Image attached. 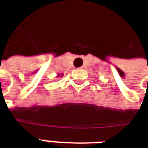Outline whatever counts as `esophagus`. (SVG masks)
Here are the masks:
<instances>
[{
	"label": "esophagus",
	"instance_id": "34e87169",
	"mask_svg": "<svg viewBox=\"0 0 148 148\" xmlns=\"http://www.w3.org/2000/svg\"><path fill=\"white\" fill-rule=\"evenodd\" d=\"M81 69H83V68H84V66H81Z\"/></svg>",
	"mask_w": 148,
	"mask_h": 148
}]
</instances>
